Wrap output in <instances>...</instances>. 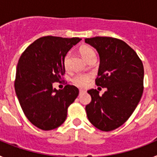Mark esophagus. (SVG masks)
Instances as JSON below:
<instances>
[{
  "instance_id": "34e87169",
  "label": "esophagus",
  "mask_w": 157,
  "mask_h": 157,
  "mask_svg": "<svg viewBox=\"0 0 157 157\" xmlns=\"http://www.w3.org/2000/svg\"><path fill=\"white\" fill-rule=\"evenodd\" d=\"M85 92H86L85 90H79V95H82V94H83Z\"/></svg>"
}]
</instances>
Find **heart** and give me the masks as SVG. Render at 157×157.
I'll use <instances>...</instances> for the list:
<instances>
[{"instance_id":"b5f03b06","label":"heart","mask_w":157,"mask_h":157,"mask_svg":"<svg viewBox=\"0 0 157 157\" xmlns=\"http://www.w3.org/2000/svg\"><path fill=\"white\" fill-rule=\"evenodd\" d=\"M79 52L82 57L86 59L88 62L93 60V59H96L95 52L91 47L88 46V45H82V46L80 47ZM69 59H70V53H67L66 56H64V59H63V64H64V67L66 68L68 67ZM91 78H92V75L91 74L82 73V74H78L75 75L71 81L73 84L82 88V87L86 86Z\"/></svg>"}]
</instances>
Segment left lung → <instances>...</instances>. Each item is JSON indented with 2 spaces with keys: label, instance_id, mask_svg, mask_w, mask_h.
Returning <instances> with one entry per match:
<instances>
[{
  "label": "left lung",
  "instance_id": "8db88e82",
  "mask_svg": "<svg viewBox=\"0 0 157 157\" xmlns=\"http://www.w3.org/2000/svg\"><path fill=\"white\" fill-rule=\"evenodd\" d=\"M97 49L100 66L96 85L107 91L102 96L90 90L91 102L86 106L87 117L95 127L111 131L132 115L143 94L144 67L135 51L120 39L110 37L86 38Z\"/></svg>",
  "mask_w": 157,
  "mask_h": 157
}]
</instances>
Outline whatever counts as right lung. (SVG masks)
Listing matches in <instances>:
<instances>
[{
	"label": "right lung",
	"instance_id": "right-lung-1",
	"mask_svg": "<svg viewBox=\"0 0 157 157\" xmlns=\"http://www.w3.org/2000/svg\"><path fill=\"white\" fill-rule=\"evenodd\" d=\"M79 37L46 36L30 44L22 53L16 68L15 90L29 121L37 128L50 130L61 125L67 109L78 95V89L67 85L52 88L65 73L63 59Z\"/></svg>",
	"mask_w": 157,
	"mask_h": 157
}]
</instances>
